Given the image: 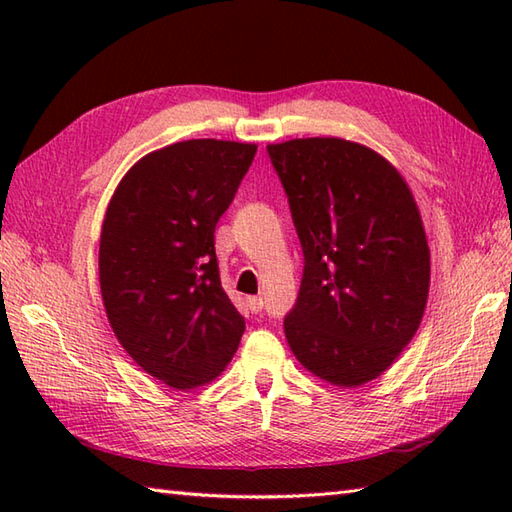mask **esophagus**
<instances>
[{"label":"esophagus","instance_id":"esophagus-1","mask_svg":"<svg viewBox=\"0 0 512 512\" xmlns=\"http://www.w3.org/2000/svg\"><path fill=\"white\" fill-rule=\"evenodd\" d=\"M246 303H248L250 312H255V314L264 310V299H262V297H248Z\"/></svg>","mask_w":512,"mask_h":512}]
</instances>
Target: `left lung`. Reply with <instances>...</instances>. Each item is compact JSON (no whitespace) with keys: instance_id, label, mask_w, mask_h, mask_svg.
<instances>
[{"instance_id":"1","label":"left lung","mask_w":512,"mask_h":512,"mask_svg":"<svg viewBox=\"0 0 512 512\" xmlns=\"http://www.w3.org/2000/svg\"><path fill=\"white\" fill-rule=\"evenodd\" d=\"M288 195L303 277L284 332L297 361L339 387L374 380L416 334L429 246L394 165L343 138L268 145Z\"/></svg>"}]
</instances>
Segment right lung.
Instances as JSON below:
<instances>
[{"mask_svg":"<svg viewBox=\"0 0 512 512\" xmlns=\"http://www.w3.org/2000/svg\"><path fill=\"white\" fill-rule=\"evenodd\" d=\"M257 145L184 140L125 173L107 206L99 275L107 319L136 365L173 389L224 372L244 317L220 284L215 224Z\"/></svg>","mask_w":512,"mask_h":512,"instance_id":"1","label":"right lung"}]
</instances>
